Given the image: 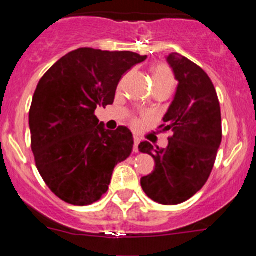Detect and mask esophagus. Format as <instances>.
I'll use <instances>...</instances> for the list:
<instances>
[{
    "label": "esophagus",
    "mask_w": 256,
    "mask_h": 256,
    "mask_svg": "<svg viewBox=\"0 0 256 256\" xmlns=\"http://www.w3.org/2000/svg\"><path fill=\"white\" fill-rule=\"evenodd\" d=\"M138 144H140V138H134V152H138Z\"/></svg>",
    "instance_id": "34e87169"
}]
</instances>
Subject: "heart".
I'll list each match as a JSON object with an SVG mask.
<instances>
[{
  "label": "heart",
  "mask_w": 256,
  "mask_h": 256,
  "mask_svg": "<svg viewBox=\"0 0 256 256\" xmlns=\"http://www.w3.org/2000/svg\"><path fill=\"white\" fill-rule=\"evenodd\" d=\"M152 80H154V86H158V85H174V74H172L171 69L164 64H158L154 68L152 72ZM132 124L135 126L140 125V121L138 118H134Z\"/></svg>",
  "instance_id": "heart-1"
}]
</instances>
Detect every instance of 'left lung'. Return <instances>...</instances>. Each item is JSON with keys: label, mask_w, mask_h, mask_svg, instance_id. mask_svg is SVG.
Segmentation results:
<instances>
[{"label": "left lung", "mask_w": 256, "mask_h": 256, "mask_svg": "<svg viewBox=\"0 0 256 256\" xmlns=\"http://www.w3.org/2000/svg\"><path fill=\"white\" fill-rule=\"evenodd\" d=\"M167 62L178 86L160 128L172 136L166 148L144 141L138 150L156 164L151 174L141 178L144 192L160 204L174 206L193 197L210 176L222 142V116L208 74L178 53L170 54Z\"/></svg>", "instance_id": "8db88e82"}]
</instances>
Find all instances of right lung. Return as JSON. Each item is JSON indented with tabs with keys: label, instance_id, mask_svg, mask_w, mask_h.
I'll return each instance as SVG.
<instances>
[{
	"label": "right lung",
	"instance_id": "1",
	"mask_svg": "<svg viewBox=\"0 0 256 256\" xmlns=\"http://www.w3.org/2000/svg\"><path fill=\"white\" fill-rule=\"evenodd\" d=\"M146 58L79 48L62 56L38 82L30 110V147L43 180L64 202H98L109 190L116 164L131 154V131L125 126L105 130L94 112L112 104L124 74Z\"/></svg>",
	"mask_w": 256,
	"mask_h": 256
}]
</instances>
